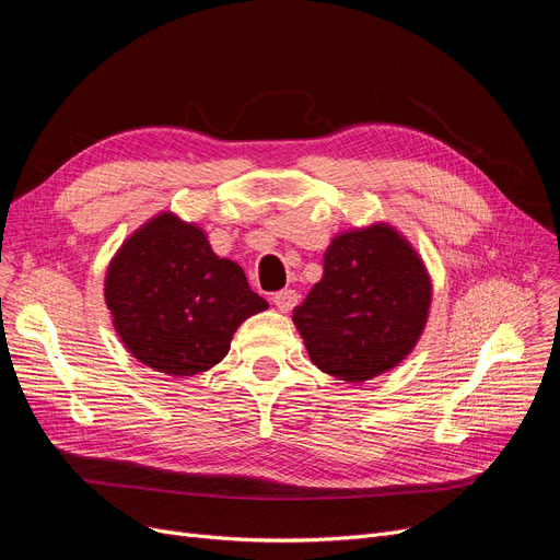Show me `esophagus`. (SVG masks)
<instances>
[{
    "label": "esophagus",
    "instance_id": "34e87169",
    "mask_svg": "<svg viewBox=\"0 0 560 560\" xmlns=\"http://www.w3.org/2000/svg\"><path fill=\"white\" fill-rule=\"evenodd\" d=\"M272 302H275V306H277L281 313H288V311H292V308L298 306L300 295H298L295 290H279V292H275Z\"/></svg>",
    "mask_w": 560,
    "mask_h": 560
}]
</instances>
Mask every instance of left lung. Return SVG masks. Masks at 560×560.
<instances>
[{"instance_id":"1","label":"left lung","mask_w":560,"mask_h":560,"mask_svg":"<svg viewBox=\"0 0 560 560\" xmlns=\"http://www.w3.org/2000/svg\"><path fill=\"white\" fill-rule=\"evenodd\" d=\"M433 285L416 247L393 224L336 233L325 275L292 311L311 361L347 384L397 368L429 319Z\"/></svg>"}]
</instances>
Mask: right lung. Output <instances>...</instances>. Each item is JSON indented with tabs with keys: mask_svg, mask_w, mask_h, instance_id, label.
I'll use <instances>...</instances> for the list:
<instances>
[{
	"mask_svg": "<svg viewBox=\"0 0 560 560\" xmlns=\"http://www.w3.org/2000/svg\"><path fill=\"white\" fill-rule=\"evenodd\" d=\"M104 300L129 354L176 378L218 365L243 322L268 308L241 265L220 258L201 226L172 211L147 220L115 252Z\"/></svg>",
	"mask_w": 560,
	"mask_h": 560,
	"instance_id": "add662e5",
	"label": "right lung"
}]
</instances>
